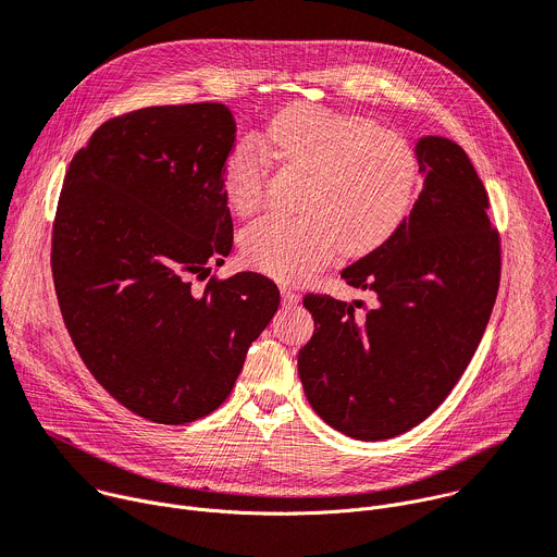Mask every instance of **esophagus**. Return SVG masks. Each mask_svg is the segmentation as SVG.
Wrapping results in <instances>:
<instances>
[{
  "label": "esophagus",
  "instance_id": "1",
  "mask_svg": "<svg viewBox=\"0 0 557 557\" xmlns=\"http://www.w3.org/2000/svg\"><path fill=\"white\" fill-rule=\"evenodd\" d=\"M299 293H295V290H290V288H286V286H282V301H284V307H297L299 305Z\"/></svg>",
  "mask_w": 557,
  "mask_h": 557
}]
</instances>
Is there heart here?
I'll return each mask as SVG.
<instances>
[{"label": "heart", "instance_id": "1", "mask_svg": "<svg viewBox=\"0 0 557 557\" xmlns=\"http://www.w3.org/2000/svg\"><path fill=\"white\" fill-rule=\"evenodd\" d=\"M271 153L311 173L299 199L301 215H269L242 233L246 262L275 280H307L342 248L348 256L373 250L407 220L420 162L407 139L377 131L373 120L293 104L269 128ZM269 153L256 137L242 139L224 166V193L239 215L264 205Z\"/></svg>", "mask_w": 557, "mask_h": 557}]
</instances>
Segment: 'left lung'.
<instances>
[{"instance_id":"left-lung-1","label":"left lung","mask_w":557,"mask_h":557,"mask_svg":"<svg viewBox=\"0 0 557 557\" xmlns=\"http://www.w3.org/2000/svg\"><path fill=\"white\" fill-rule=\"evenodd\" d=\"M422 193L409 218L342 271L375 307L307 295L315 333L297 371L313 411L335 431L388 440L426 420L488 324L499 286V239L486 190L465 150L440 135L416 144Z\"/></svg>"}]
</instances>
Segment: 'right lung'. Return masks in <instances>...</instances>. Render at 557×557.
<instances>
[{"label": "right lung", "mask_w": 557, "mask_h": 557, "mask_svg": "<svg viewBox=\"0 0 557 557\" xmlns=\"http://www.w3.org/2000/svg\"><path fill=\"white\" fill-rule=\"evenodd\" d=\"M235 131L215 102L133 111L99 126L64 177L50 252L64 324L92 377L150 422L215 411L280 307L260 273L190 284L233 246Z\"/></svg>", "instance_id": "add662e5"}]
</instances>
